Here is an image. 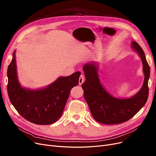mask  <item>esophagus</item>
Listing matches in <instances>:
<instances>
[{
    "label": "esophagus",
    "mask_w": 156,
    "mask_h": 156,
    "mask_svg": "<svg viewBox=\"0 0 156 156\" xmlns=\"http://www.w3.org/2000/svg\"><path fill=\"white\" fill-rule=\"evenodd\" d=\"M84 81V76L83 75H80V78H79V85H82V83H83Z\"/></svg>",
    "instance_id": "1"
}]
</instances>
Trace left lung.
<instances>
[{
    "label": "left lung",
    "mask_w": 156,
    "mask_h": 156,
    "mask_svg": "<svg viewBox=\"0 0 156 156\" xmlns=\"http://www.w3.org/2000/svg\"><path fill=\"white\" fill-rule=\"evenodd\" d=\"M132 45L142 59L145 78L140 90L129 99H118L105 90L100 82L96 63H87L83 68L86 78L82 84L85 99L93 118L100 123L115 125L129 120L142 108L148 99L150 67L142 47L136 42H132Z\"/></svg>",
    "instance_id": "1"
}]
</instances>
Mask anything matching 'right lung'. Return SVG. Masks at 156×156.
Returning a JSON list of instances; mask_svg holds the SVG:
<instances>
[{"mask_svg": "<svg viewBox=\"0 0 156 156\" xmlns=\"http://www.w3.org/2000/svg\"><path fill=\"white\" fill-rule=\"evenodd\" d=\"M15 51L7 69V93L20 115L36 125H51L61 116L71 90L77 86L80 71L59 77L48 87L36 90L23 88L18 80Z\"/></svg>", "mask_w": 156, "mask_h": 156, "instance_id": "right-lung-1", "label": "right lung"}]
</instances>
